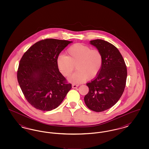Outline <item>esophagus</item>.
Masks as SVG:
<instances>
[{
	"label": "esophagus",
	"instance_id": "1",
	"mask_svg": "<svg viewBox=\"0 0 149 149\" xmlns=\"http://www.w3.org/2000/svg\"><path fill=\"white\" fill-rule=\"evenodd\" d=\"M79 86V85L78 84H72V88H77Z\"/></svg>",
	"mask_w": 149,
	"mask_h": 149
}]
</instances>
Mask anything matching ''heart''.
<instances>
[{
  "instance_id": "heart-1",
  "label": "heart",
  "mask_w": 149,
  "mask_h": 149,
  "mask_svg": "<svg viewBox=\"0 0 149 149\" xmlns=\"http://www.w3.org/2000/svg\"><path fill=\"white\" fill-rule=\"evenodd\" d=\"M68 56L59 55L57 58V65L64 77H69L75 69V72L69 81L74 83H82L87 78L92 80L100 71L103 65V56L98 49H93L81 43H76L66 51Z\"/></svg>"
}]
</instances>
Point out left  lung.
<instances>
[{"mask_svg":"<svg viewBox=\"0 0 149 149\" xmlns=\"http://www.w3.org/2000/svg\"><path fill=\"white\" fill-rule=\"evenodd\" d=\"M91 44L103 56V65L98 75L87 83L89 92L84 97L88 108L100 112L113 106L124 92L127 75V68L119 50L103 40H94Z\"/></svg>","mask_w":149,"mask_h":149,"instance_id":"8db88e82","label":"left lung"}]
</instances>
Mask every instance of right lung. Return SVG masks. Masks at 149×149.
Listing matches in <instances>:
<instances>
[{"instance_id":"1","label":"right lung","mask_w":149,"mask_h":149,"mask_svg":"<svg viewBox=\"0 0 149 149\" xmlns=\"http://www.w3.org/2000/svg\"><path fill=\"white\" fill-rule=\"evenodd\" d=\"M72 41L46 38L33 45L23 54L17 80L29 103L43 111L55 109L71 89L59 71L57 58Z\"/></svg>"}]
</instances>
